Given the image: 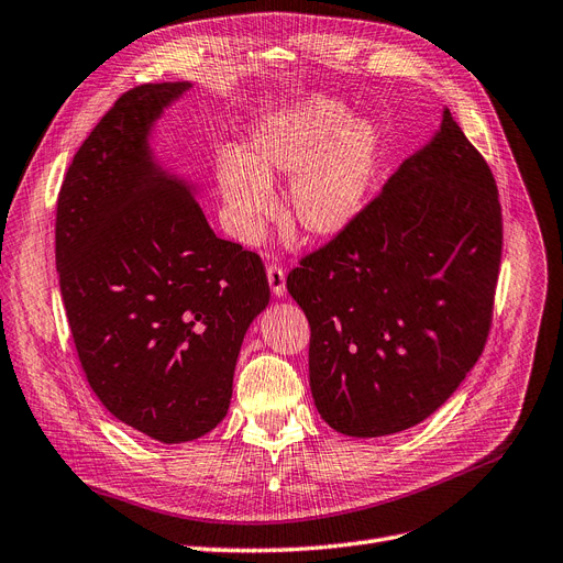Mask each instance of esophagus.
Listing matches in <instances>:
<instances>
[{"mask_svg": "<svg viewBox=\"0 0 563 563\" xmlns=\"http://www.w3.org/2000/svg\"><path fill=\"white\" fill-rule=\"evenodd\" d=\"M267 284L269 290H273L275 298H284L286 296V273L279 265H269L267 267Z\"/></svg>", "mask_w": 563, "mask_h": 563, "instance_id": "obj_1", "label": "esophagus"}]
</instances>
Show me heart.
Listing matches in <instances>:
<instances>
[{
    "instance_id": "b5f03b06",
    "label": "heart",
    "mask_w": 563,
    "mask_h": 563,
    "mask_svg": "<svg viewBox=\"0 0 563 563\" xmlns=\"http://www.w3.org/2000/svg\"><path fill=\"white\" fill-rule=\"evenodd\" d=\"M380 136L344 103L313 97L263 120L244 152L221 150L217 185L231 235L254 244L275 217L273 183L290 175L286 223L300 238H340L363 214L378 173Z\"/></svg>"
}]
</instances>
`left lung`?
Segmentation results:
<instances>
[{"instance_id":"obj_1","label":"left lung","mask_w":563,"mask_h":563,"mask_svg":"<svg viewBox=\"0 0 563 563\" xmlns=\"http://www.w3.org/2000/svg\"><path fill=\"white\" fill-rule=\"evenodd\" d=\"M501 263L494 177L451 110L353 227L286 288L309 321V386L340 434L430 418L483 353Z\"/></svg>"}]
</instances>
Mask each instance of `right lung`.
<instances>
[{"mask_svg": "<svg viewBox=\"0 0 563 563\" xmlns=\"http://www.w3.org/2000/svg\"><path fill=\"white\" fill-rule=\"evenodd\" d=\"M191 87L122 95L76 152L55 221L62 300L89 386L162 443L223 420L242 340L269 302L261 258L217 238L198 185L154 154L156 122Z\"/></svg>", "mask_w": 563, "mask_h": 563, "instance_id": "1", "label": "right lung"}]
</instances>
